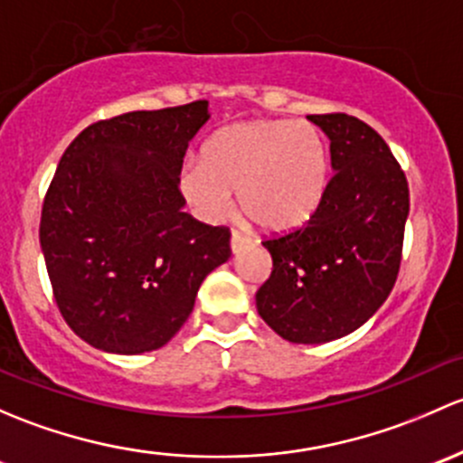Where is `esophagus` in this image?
<instances>
[{"mask_svg": "<svg viewBox=\"0 0 463 463\" xmlns=\"http://www.w3.org/2000/svg\"><path fill=\"white\" fill-rule=\"evenodd\" d=\"M250 242H251L250 238L242 236L241 232H232V251H233V254H238V251H241V250H245V247L250 245Z\"/></svg>", "mask_w": 463, "mask_h": 463, "instance_id": "34e87169", "label": "esophagus"}]
</instances>
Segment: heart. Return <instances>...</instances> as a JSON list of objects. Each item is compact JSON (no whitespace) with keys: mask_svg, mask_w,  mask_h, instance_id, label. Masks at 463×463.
<instances>
[{"mask_svg":"<svg viewBox=\"0 0 463 463\" xmlns=\"http://www.w3.org/2000/svg\"><path fill=\"white\" fill-rule=\"evenodd\" d=\"M330 184V149L305 120H250L218 128L180 187L204 221H221L238 189L241 209L265 232H292L317 213Z\"/></svg>","mask_w":463,"mask_h":463,"instance_id":"1","label":"heart"}]
</instances>
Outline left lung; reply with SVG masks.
<instances>
[{
	"label": "left lung",
	"mask_w": 463,
	"mask_h": 463,
	"mask_svg": "<svg viewBox=\"0 0 463 463\" xmlns=\"http://www.w3.org/2000/svg\"><path fill=\"white\" fill-rule=\"evenodd\" d=\"M307 120L330 137L335 175L303 227L263 241L274 267L256 307L285 341L327 343L364 326L392 292L410 192L390 146L364 120L347 113Z\"/></svg>",
	"instance_id": "obj_1"
}]
</instances>
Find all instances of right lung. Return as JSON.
<instances>
[{
  "mask_svg": "<svg viewBox=\"0 0 463 463\" xmlns=\"http://www.w3.org/2000/svg\"><path fill=\"white\" fill-rule=\"evenodd\" d=\"M209 102L99 120L61 156L42 207L40 245L71 330L113 354L169 343L200 283L232 256L227 227L183 212L180 171Z\"/></svg>",
  "mask_w": 463,
  "mask_h": 463,
  "instance_id": "1",
  "label": "right lung"
}]
</instances>
